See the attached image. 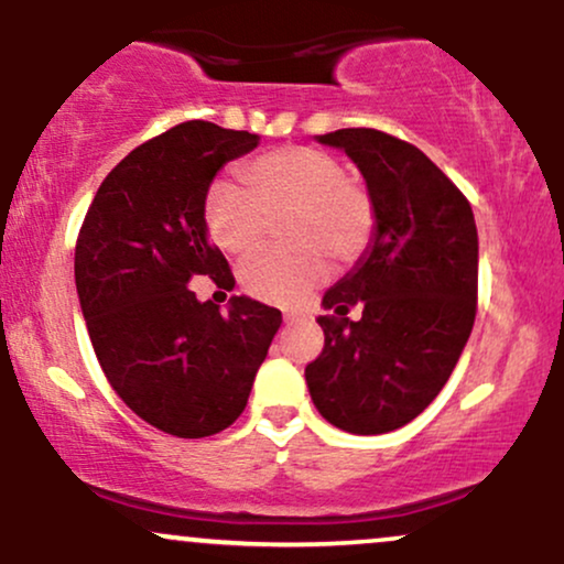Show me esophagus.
I'll return each instance as SVG.
<instances>
[{
    "mask_svg": "<svg viewBox=\"0 0 564 564\" xmlns=\"http://www.w3.org/2000/svg\"><path fill=\"white\" fill-rule=\"evenodd\" d=\"M294 321H300V313H283V323H294Z\"/></svg>",
    "mask_w": 564,
    "mask_h": 564,
    "instance_id": "obj_1",
    "label": "esophagus"
}]
</instances>
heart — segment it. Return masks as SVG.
Here are the masks:
<instances>
[{
  "label": "heart",
  "mask_w": 564,
  "mask_h": 564,
  "mask_svg": "<svg viewBox=\"0 0 564 564\" xmlns=\"http://www.w3.org/2000/svg\"><path fill=\"white\" fill-rule=\"evenodd\" d=\"M249 197L230 183L212 185L204 223L225 254L243 257L268 236L270 219L289 217L283 238L291 249H268L243 262L246 294L270 304H296L328 273L334 262H355L377 230V206L360 180L345 174L334 153L286 145L243 166Z\"/></svg>",
  "instance_id": "1"
}]
</instances>
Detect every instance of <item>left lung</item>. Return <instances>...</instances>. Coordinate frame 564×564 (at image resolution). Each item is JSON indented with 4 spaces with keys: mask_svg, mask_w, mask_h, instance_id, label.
<instances>
[{
    "mask_svg": "<svg viewBox=\"0 0 564 564\" xmlns=\"http://www.w3.org/2000/svg\"><path fill=\"white\" fill-rule=\"evenodd\" d=\"M377 206L366 254L323 294V352L304 368L328 424L384 435L419 416L462 358L477 313V225L464 193L411 142L336 129ZM361 307V318L346 313Z\"/></svg>",
    "mask_w": 564,
    "mask_h": 564,
    "instance_id": "8db88e82",
    "label": "left lung"
}]
</instances>
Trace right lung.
<instances>
[{"instance_id": "obj_1", "label": "right lung", "mask_w": 564, "mask_h": 564, "mask_svg": "<svg viewBox=\"0 0 564 564\" xmlns=\"http://www.w3.org/2000/svg\"><path fill=\"white\" fill-rule=\"evenodd\" d=\"M260 138L185 121L142 142L97 187L76 241V294L111 387L142 422L174 437H209L243 413L281 310L230 296L198 302L191 283L232 291L209 241L212 180Z\"/></svg>"}]
</instances>
